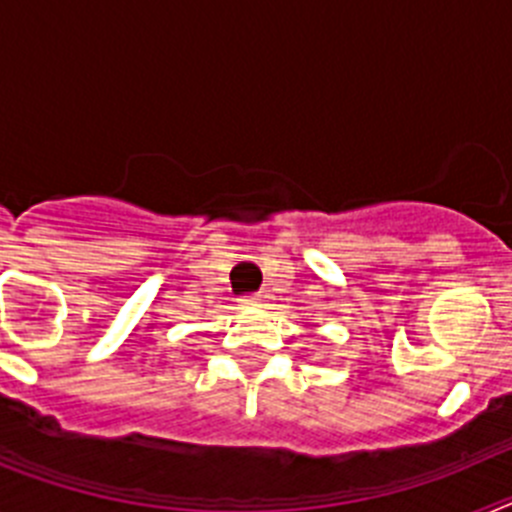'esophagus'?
<instances>
[{"instance_id": "obj_1", "label": "esophagus", "mask_w": 512, "mask_h": 512, "mask_svg": "<svg viewBox=\"0 0 512 512\" xmlns=\"http://www.w3.org/2000/svg\"><path fill=\"white\" fill-rule=\"evenodd\" d=\"M243 305L246 307H259L261 305V297L259 295H248V297H243Z\"/></svg>"}]
</instances>
